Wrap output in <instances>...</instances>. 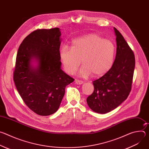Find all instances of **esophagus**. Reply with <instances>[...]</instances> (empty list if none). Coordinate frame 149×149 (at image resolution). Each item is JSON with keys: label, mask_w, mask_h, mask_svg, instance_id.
Here are the masks:
<instances>
[{"label": "esophagus", "mask_w": 149, "mask_h": 149, "mask_svg": "<svg viewBox=\"0 0 149 149\" xmlns=\"http://www.w3.org/2000/svg\"><path fill=\"white\" fill-rule=\"evenodd\" d=\"M74 82H75V83L76 84H77V85H81V84H83V81H80V80H78V79H75Z\"/></svg>", "instance_id": "esophagus-1"}]
</instances>
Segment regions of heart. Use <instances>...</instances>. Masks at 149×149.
<instances>
[{
	"label": "heart",
	"mask_w": 149,
	"mask_h": 149,
	"mask_svg": "<svg viewBox=\"0 0 149 149\" xmlns=\"http://www.w3.org/2000/svg\"><path fill=\"white\" fill-rule=\"evenodd\" d=\"M115 46L110 40L104 39L97 33H90L74 39L70 49L61 48L59 58L65 71L73 74L81 60L83 66L79 70L81 76L100 77L107 72L113 66Z\"/></svg>",
	"instance_id": "b5f03b06"
}]
</instances>
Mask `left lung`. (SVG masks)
I'll return each instance as SVG.
<instances>
[{
  "instance_id": "1",
  "label": "left lung",
  "mask_w": 149,
  "mask_h": 149,
  "mask_svg": "<svg viewBox=\"0 0 149 149\" xmlns=\"http://www.w3.org/2000/svg\"><path fill=\"white\" fill-rule=\"evenodd\" d=\"M116 56L110 70L93 82L94 92L87 98L94 112L105 114L114 110L129 96L135 68L134 55L120 32L114 28Z\"/></svg>"
}]
</instances>
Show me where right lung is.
<instances>
[{"label":"right lung","mask_w":149,"mask_h":149,"mask_svg":"<svg viewBox=\"0 0 149 149\" xmlns=\"http://www.w3.org/2000/svg\"><path fill=\"white\" fill-rule=\"evenodd\" d=\"M61 36L58 28L37 29L24 39L17 53L16 89L28 107L40 116L58 110L65 87L74 81L61 70Z\"/></svg>","instance_id":"obj_1"}]
</instances>
